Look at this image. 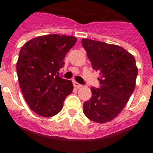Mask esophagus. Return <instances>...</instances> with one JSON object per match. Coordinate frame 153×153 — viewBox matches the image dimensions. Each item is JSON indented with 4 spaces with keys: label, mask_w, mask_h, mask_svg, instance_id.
Instances as JSON below:
<instances>
[{
    "label": "esophagus",
    "mask_w": 153,
    "mask_h": 153,
    "mask_svg": "<svg viewBox=\"0 0 153 153\" xmlns=\"http://www.w3.org/2000/svg\"><path fill=\"white\" fill-rule=\"evenodd\" d=\"M73 85H74V86H75V87H77V88H80V87H82V85H81V84L78 83L77 82H73Z\"/></svg>",
    "instance_id": "esophagus-1"
}]
</instances>
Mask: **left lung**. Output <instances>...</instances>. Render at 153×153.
<instances>
[{"label": "left lung", "mask_w": 153, "mask_h": 153, "mask_svg": "<svg viewBox=\"0 0 153 153\" xmlns=\"http://www.w3.org/2000/svg\"><path fill=\"white\" fill-rule=\"evenodd\" d=\"M82 44L92 68L100 74V86L91 87L92 97L84 102L83 113L91 121L105 123L121 113L135 89V58L114 44L89 39H82Z\"/></svg>", "instance_id": "left-lung-1"}]
</instances>
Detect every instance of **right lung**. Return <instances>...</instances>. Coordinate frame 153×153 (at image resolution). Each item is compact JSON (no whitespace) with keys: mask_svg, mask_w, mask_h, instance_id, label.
<instances>
[{"mask_svg":"<svg viewBox=\"0 0 153 153\" xmlns=\"http://www.w3.org/2000/svg\"><path fill=\"white\" fill-rule=\"evenodd\" d=\"M76 41L74 36L48 35L31 39L20 49L16 63L20 89L31 109L40 116L59 114L72 92V82L58 74Z\"/></svg>","mask_w":153,"mask_h":153,"instance_id":"obj_1","label":"right lung"}]
</instances>
